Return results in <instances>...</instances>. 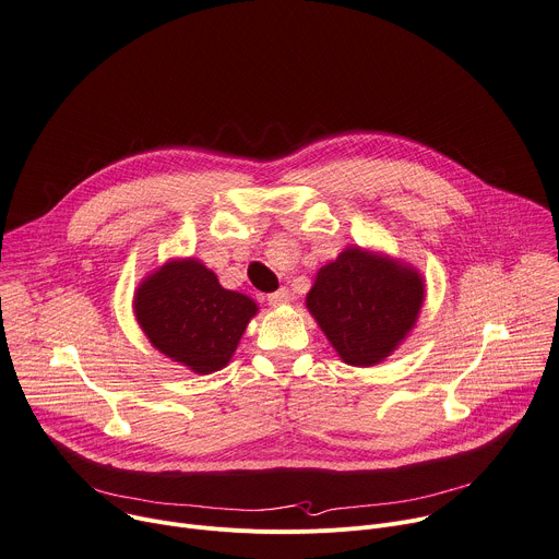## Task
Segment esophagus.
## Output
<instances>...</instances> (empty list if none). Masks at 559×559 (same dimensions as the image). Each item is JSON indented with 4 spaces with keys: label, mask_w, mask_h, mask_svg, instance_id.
I'll list each match as a JSON object with an SVG mask.
<instances>
[{
    "label": "esophagus",
    "mask_w": 559,
    "mask_h": 559,
    "mask_svg": "<svg viewBox=\"0 0 559 559\" xmlns=\"http://www.w3.org/2000/svg\"><path fill=\"white\" fill-rule=\"evenodd\" d=\"M288 299H290L288 288H280V290H275V293L269 295V304H271V306H282V304H286Z\"/></svg>",
    "instance_id": "esophagus-1"
}]
</instances>
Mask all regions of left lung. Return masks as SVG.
<instances>
[{
    "instance_id": "8db88e82",
    "label": "left lung",
    "mask_w": 559,
    "mask_h": 559,
    "mask_svg": "<svg viewBox=\"0 0 559 559\" xmlns=\"http://www.w3.org/2000/svg\"><path fill=\"white\" fill-rule=\"evenodd\" d=\"M424 301L421 275L400 260L348 246L306 295L337 355L350 366L384 361L411 333Z\"/></svg>"
}]
</instances>
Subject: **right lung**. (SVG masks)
Wrapping results in <instances>:
<instances>
[{
	"label": "right lung",
	"instance_id": "right-lung-1",
	"mask_svg": "<svg viewBox=\"0 0 559 559\" xmlns=\"http://www.w3.org/2000/svg\"><path fill=\"white\" fill-rule=\"evenodd\" d=\"M135 318L148 342L193 373L224 368L258 304L226 290L200 260H170L135 290Z\"/></svg>",
	"mask_w": 559,
	"mask_h": 559
}]
</instances>
